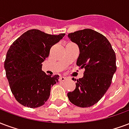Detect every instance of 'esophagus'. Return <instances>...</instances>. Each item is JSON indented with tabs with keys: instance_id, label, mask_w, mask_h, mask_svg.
<instances>
[{
	"instance_id": "obj_1",
	"label": "esophagus",
	"mask_w": 129,
	"mask_h": 129,
	"mask_svg": "<svg viewBox=\"0 0 129 129\" xmlns=\"http://www.w3.org/2000/svg\"><path fill=\"white\" fill-rule=\"evenodd\" d=\"M67 79V78L65 77H61L60 78V82H64V81H66Z\"/></svg>"
}]
</instances>
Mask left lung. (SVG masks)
<instances>
[{"mask_svg":"<svg viewBox=\"0 0 129 129\" xmlns=\"http://www.w3.org/2000/svg\"><path fill=\"white\" fill-rule=\"evenodd\" d=\"M68 36L79 46L77 65L85 71L84 77L77 79L75 90L67 96L76 106L90 107L103 96L112 84L116 71V54L105 36L94 30L84 29Z\"/></svg>","mask_w":129,"mask_h":129,"instance_id":"1","label":"left lung"}]
</instances>
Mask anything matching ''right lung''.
Returning <instances> with one entry per match:
<instances>
[{
    "label": "right lung",
    "mask_w": 129,
    "mask_h": 129,
    "mask_svg": "<svg viewBox=\"0 0 129 129\" xmlns=\"http://www.w3.org/2000/svg\"><path fill=\"white\" fill-rule=\"evenodd\" d=\"M64 35L32 29L11 44L4 66L11 90L21 105L35 108L49 99L51 88L58 82L59 75H47L41 70V63L49 56L51 47Z\"/></svg>",
    "instance_id": "right-lung-1"
}]
</instances>
